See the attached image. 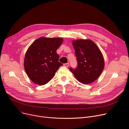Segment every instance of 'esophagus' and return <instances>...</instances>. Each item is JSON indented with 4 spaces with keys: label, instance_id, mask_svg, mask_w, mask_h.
Masks as SVG:
<instances>
[{
    "label": "esophagus",
    "instance_id": "esophagus-1",
    "mask_svg": "<svg viewBox=\"0 0 129 129\" xmlns=\"http://www.w3.org/2000/svg\"><path fill=\"white\" fill-rule=\"evenodd\" d=\"M63 65L65 66V67H67L69 66V63H65L63 64Z\"/></svg>",
    "mask_w": 129,
    "mask_h": 129
}]
</instances>
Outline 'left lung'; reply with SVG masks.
Wrapping results in <instances>:
<instances>
[{
	"instance_id": "obj_1",
	"label": "left lung",
	"mask_w": 129,
	"mask_h": 129,
	"mask_svg": "<svg viewBox=\"0 0 129 129\" xmlns=\"http://www.w3.org/2000/svg\"><path fill=\"white\" fill-rule=\"evenodd\" d=\"M77 65L70 68L79 82L90 84L96 80L104 68L102 53L96 44L91 40L73 41Z\"/></svg>"
}]
</instances>
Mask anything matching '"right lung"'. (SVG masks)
Returning a JSON list of instances; mask_svg holds the SVG:
<instances>
[{"mask_svg": "<svg viewBox=\"0 0 129 129\" xmlns=\"http://www.w3.org/2000/svg\"><path fill=\"white\" fill-rule=\"evenodd\" d=\"M63 42L61 38H40L27 50L24 62L25 72L35 83L43 85L50 81L63 64L58 62L56 50Z\"/></svg>", "mask_w": 129, "mask_h": 129, "instance_id": "right-lung-1", "label": "right lung"}]
</instances>
